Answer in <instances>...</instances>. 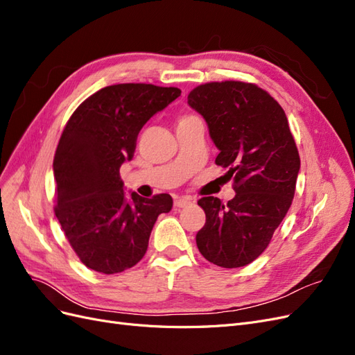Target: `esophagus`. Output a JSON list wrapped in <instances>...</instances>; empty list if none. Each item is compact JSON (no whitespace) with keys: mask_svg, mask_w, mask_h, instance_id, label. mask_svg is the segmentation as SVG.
<instances>
[{"mask_svg":"<svg viewBox=\"0 0 355 355\" xmlns=\"http://www.w3.org/2000/svg\"><path fill=\"white\" fill-rule=\"evenodd\" d=\"M191 202H192V200H191L189 197H179V198L175 200V206L179 207V209H182V207L189 206Z\"/></svg>","mask_w":355,"mask_h":355,"instance_id":"obj_1","label":"esophagus"}]
</instances>
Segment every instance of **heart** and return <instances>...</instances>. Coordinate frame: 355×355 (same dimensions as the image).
Wrapping results in <instances>:
<instances>
[{
  "instance_id": "heart-1",
  "label": "heart",
  "mask_w": 355,
  "mask_h": 355,
  "mask_svg": "<svg viewBox=\"0 0 355 355\" xmlns=\"http://www.w3.org/2000/svg\"><path fill=\"white\" fill-rule=\"evenodd\" d=\"M191 118H196V116H192V115H185V116H182V118H180V121H179V123H182V121H187V120H191Z\"/></svg>"
}]
</instances>
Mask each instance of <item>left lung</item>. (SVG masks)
Instances as JSON below:
<instances>
[{
	"label": "left lung",
	"instance_id": "1",
	"mask_svg": "<svg viewBox=\"0 0 355 355\" xmlns=\"http://www.w3.org/2000/svg\"><path fill=\"white\" fill-rule=\"evenodd\" d=\"M219 149L214 163L228 168L235 197L223 204L202 197L206 223L200 253L222 268L253 262L270 244L293 201L300 158L287 116L272 96L252 83H206L188 94Z\"/></svg>",
	"mask_w": 355,
	"mask_h": 355
}]
</instances>
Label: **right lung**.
Instances as JSON below:
<instances>
[{"instance_id":"add662e5","label":"right lung","mask_w":355,"mask_h":355,"mask_svg":"<svg viewBox=\"0 0 355 355\" xmlns=\"http://www.w3.org/2000/svg\"><path fill=\"white\" fill-rule=\"evenodd\" d=\"M180 96L178 87L127 83L101 89L73 111L53 159L55 213L73 252L93 271L116 274L148 249L168 194L125 198L120 167L133 158L146 121Z\"/></svg>"}]
</instances>
